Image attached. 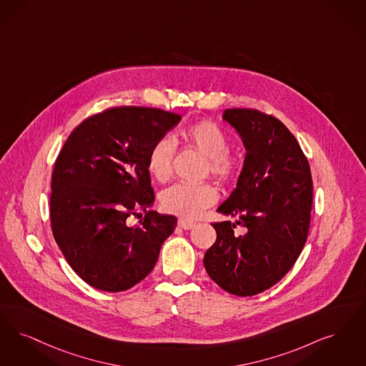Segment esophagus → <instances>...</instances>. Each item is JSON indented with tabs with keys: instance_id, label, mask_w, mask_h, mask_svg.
I'll return each instance as SVG.
<instances>
[{
	"instance_id": "obj_1",
	"label": "esophagus",
	"mask_w": 366,
	"mask_h": 366,
	"mask_svg": "<svg viewBox=\"0 0 366 366\" xmlns=\"http://www.w3.org/2000/svg\"><path fill=\"white\" fill-rule=\"evenodd\" d=\"M178 226L182 227V229H185V230H190V229H193V227L196 226V222L181 218V219H178Z\"/></svg>"
}]
</instances>
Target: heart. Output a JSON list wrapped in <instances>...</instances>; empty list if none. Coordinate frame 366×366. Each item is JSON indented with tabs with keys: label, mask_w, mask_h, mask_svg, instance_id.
I'll return each instance as SVG.
<instances>
[{
	"label": "heart",
	"mask_w": 366,
	"mask_h": 366,
	"mask_svg": "<svg viewBox=\"0 0 366 366\" xmlns=\"http://www.w3.org/2000/svg\"><path fill=\"white\" fill-rule=\"evenodd\" d=\"M179 139L205 157V174L215 177L220 184H233L244 172L242 152L229 148L230 137L212 119L194 121L179 131ZM174 147L167 137L154 142L147 154V170L152 178L164 182L172 176ZM218 200V189L211 182L176 184L161 194L162 208L184 219L199 217Z\"/></svg>",
	"instance_id": "b5f03b06"
}]
</instances>
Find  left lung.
<instances>
[{"label": "left lung", "mask_w": 366, "mask_h": 366, "mask_svg": "<svg viewBox=\"0 0 366 366\" xmlns=\"http://www.w3.org/2000/svg\"><path fill=\"white\" fill-rule=\"evenodd\" d=\"M247 148L237 188L218 211L237 217L212 223L215 244L205 252L207 274L224 292L250 297L278 283L307 242L313 182L307 158L278 118L254 109H227ZM242 225L244 235H234Z\"/></svg>", "instance_id": "obj_1"}]
</instances>
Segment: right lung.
Returning <instances> with one entry per match:
<instances>
[{
    "label": "right lung",
    "mask_w": 366,
    "mask_h": 366,
    "mask_svg": "<svg viewBox=\"0 0 366 366\" xmlns=\"http://www.w3.org/2000/svg\"><path fill=\"white\" fill-rule=\"evenodd\" d=\"M181 116L118 106L84 119L61 148L51 174L50 222L74 272L102 292L146 278L177 218L149 211L155 202L147 154ZM140 219L136 227L129 218Z\"/></svg>",
    "instance_id": "add662e5"
}]
</instances>
